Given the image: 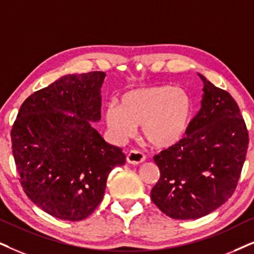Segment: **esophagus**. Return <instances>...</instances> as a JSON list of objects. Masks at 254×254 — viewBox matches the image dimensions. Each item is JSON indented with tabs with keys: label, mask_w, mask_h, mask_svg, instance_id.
Returning a JSON list of instances; mask_svg holds the SVG:
<instances>
[{
	"label": "esophagus",
	"mask_w": 254,
	"mask_h": 254,
	"mask_svg": "<svg viewBox=\"0 0 254 254\" xmlns=\"http://www.w3.org/2000/svg\"><path fill=\"white\" fill-rule=\"evenodd\" d=\"M144 160H145V156L138 150H131L127 156V162L129 163V164L138 165L140 164V163H143Z\"/></svg>",
	"instance_id": "obj_1"
}]
</instances>
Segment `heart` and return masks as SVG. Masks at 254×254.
I'll return each instance as SVG.
<instances>
[{
  "mask_svg": "<svg viewBox=\"0 0 254 254\" xmlns=\"http://www.w3.org/2000/svg\"><path fill=\"white\" fill-rule=\"evenodd\" d=\"M193 117V102L184 89L152 85L131 89L121 96V105L110 102L104 118L112 136L124 140L142 125L146 142L170 147L181 142Z\"/></svg>",
  "mask_w": 254,
  "mask_h": 254,
  "instance_id": "b5f03b06",
  "label": "heart"
}]
</instances>
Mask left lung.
I'll return each instance as SVG.
<instances>
[{
	"instance_id": "8db88e82",
	"label": "left lung",
	"mask_w": 254,
	"mask_h": 254,
	"mask_svg": "<svg viewBox=\"0 0 254 254\" xmlns=\"http://www.w3.org/2000/svg\"><path fill=\"white\" fill-rule=\"evenodd\" d=\"M201 108L181 142L153 157L160 177L151 190L156 206L173 219H197L233 194L249 147L238 104L203 75Z\"/></svg>"
}]
</instances>
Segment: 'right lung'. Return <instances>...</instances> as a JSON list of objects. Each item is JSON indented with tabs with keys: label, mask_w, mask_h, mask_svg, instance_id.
<instances>
[{
	"label": "right lung",
	"mask_w": 254,
	"mask_h": 254,
	"mask_svg": "<svg viewBox=\"0 0 254 254\" xmlns=\"http://www.w3.org/2000/svg\"><path fill=\"white\" fill-rule=\"evenodd\" d=\"M105 73L62 76L23 102L11 129V149L22 188L44 212L85 219L103 199L111 170L125 164L118 146L90 122L101 120Z\"/></svg>",
	"instance_id": "right-lung-1"
}]
</instances>
